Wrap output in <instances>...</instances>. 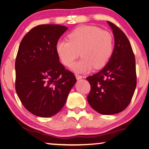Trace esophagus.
Segmentation results:
<instances>
[{
	"label": "esophagus",
	"mask_w": 149,
	"mask_h": 149,
	"mask_svg": "<svg viewBox=\"0 0 149 149\" xmlns=\"http://www.w3.org/2000/svg\"><path fill=\"white\" fill-rule=\"evenodd\" d=\"M75 77H76L77 79H81L83 77H82V75H81L79 74H75Z\"/></svg>",
	"instance_id": "esophagus-1"
}]
</instances>
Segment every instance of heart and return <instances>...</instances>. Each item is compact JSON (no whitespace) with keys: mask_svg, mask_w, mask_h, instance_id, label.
I'll return each instance as SVG.
<instances>
[{"mask_svg":"<svg viewBox=\"0 0 149 149\" xmlns=\"http://www.w3.org/2000/svg\"><path fill=\"white\" fill-rule=\"evenodd\" d=\"M68 41L60 40L56 52L62 64L71 66L79 56L82 58L73 65L75 72L86 73L104 67L112 56L114 39L111 33L93 26L77 27L68 35Z\"/></svg>","mask_w":149,"mask_h":149,"instance_id":"1","label":"heart"}]
</instances>
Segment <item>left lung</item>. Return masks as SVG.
<instances>
[{
	"instance_id": "8db88e82",
	"label": "left lung",
	"mask_w": 149,
	"mask_h": 149,
	"mask_svg": "<svg viewBox=\"0 0 149 149\" xmlns=\"http://www.w3.org/2000/svg\"><path fill=\"white\" fill-rule=\"evenodd\" d=\"M115 39L111 58L104 68L87 77L91 85L87 100L100 114L112 115L130 104L137 85L135 58L130 41L117 26L108 22Z\"/></svg>"
}]
</instances>
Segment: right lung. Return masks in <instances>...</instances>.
I'll return each instance as SVG.
<instances>
[{
    "label": "right lung",
    "instance_id": "obj_1",
    "mask_svg": "<svg viewBox=\"0 0 149 149\" xmlns=\"http://www.w3.org/2000/svg\"><path fill=\"white\" fill-rule=\"evenodd\" d=\"M67 29L60 25H39L20 42L15 87L22 104L37 116L50 117L58 112L76 82L74 74L60 62L56 50Z\"/></svg>",
    "mask_w": 149,
    "mask_h": 149
}]
</instances>
